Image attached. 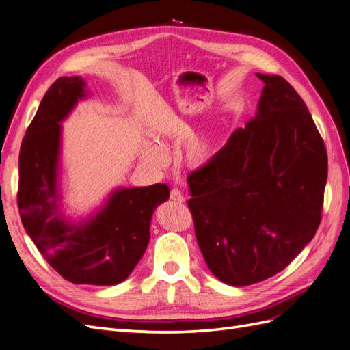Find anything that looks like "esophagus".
Listing matches in <instances>:
<instances>
[{
  "instance_id": "obj_1",
  "label": "esophagus",
  "mask_w": 350,
  "mask_h": 350,
  "mask_svg": "<svg viewBox=\"0 0 350 350\" xmlns=\"http://www.w3.org/2000/svg\"><path fill=\"white\" fill-rule=\"evenodd\" d=\"M171 200H174L175 203H184L185 197H184V194L181 191H179L178 188H172L171 189Z\"/></svg>"
}]
</instances>
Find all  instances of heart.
I'll return each mask as SVG.
<instances>
[{
	"label": "heart",
	"instance_id": "obj_1",
	"mask_svg": "<svg viewBox=\"0 0 350 350\" xmlns=\"http://www.w3.org/2000/svg\"><path fill=\"white\" fill-rule=\"evenodd\" d=\"M157 139L161 143H165L163 134H159ZM142 154L146 163L154 169L165 167L169 159L165 147L154 142H146L143 144ZM211 156H213V146H211L210 140L206 139V137H197V139H194L187 147L188 161L194 165H206L211 159Z\"/></svg>",
	"mask_w": 350,
	"mask_h": 350
}]
</instances>
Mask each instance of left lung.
Returning a JSON list of instances; mask_svg holds the SVG:
<instances>
[{"mask_svg": "<svg viewBox=\"0 0 350 350\" xmlns=\"http://www.w3.org/2000/svg\"><path fill=\"white\" fill-rule=\"evenodd\" d=\"M257 77L254 120L187 178L201 254L238 288L278 274L308 245L327 183L325 146L305 102L283 77Z\"/></svg>", "mask_w": 350, "mask_h": 350, "instance_id": "1", "label": "left lung"}]
</instances>
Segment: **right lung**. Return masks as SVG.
<instances>
[{
	"label": "right lung",
	"instance_id": "right-lung-1",
	"mask_svg": "<svg viewBox=\"0 0 350 350\" xmlns=\"http://www.w3.org/2000/svg\"><path fill=\"white\" fill-rule=\"evenodd\" d=\"M88 98L80 76L59 77L45 93L20 147L17 201L27 235L52 269L76 284L113 286L142 260L153 211L169 198V187H116L90 215L66 213L61 124Z\"/></svg>",
	"mask_w": 350,
	"mask_h": 350
}]
</instances>
